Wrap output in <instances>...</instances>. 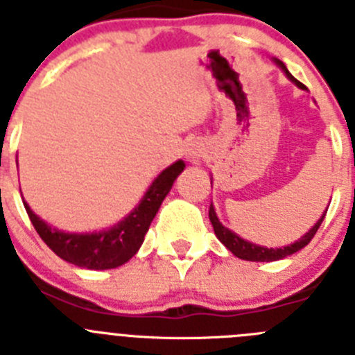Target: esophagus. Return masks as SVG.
<instances>
[{"label":"esophagus","instance_id":"obj_1","mask_svg":"<svg viewBox=\"0 0 355 355\" xmlns=\"http://www.w3.org/2000/svg\"><path fill=\"white\" fill-rule=\"evenodd\" d=\"M187 156H188V159H190V162H199V158H200V150L197 149V147H190V149L187 150Z\"/></svg>","mask_w":355,"mask_h":355}]
</instances>
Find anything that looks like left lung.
I'll return each mask as SVG.
<instances>
[{"mask_svg":"<svg viewBox=\"0 0 355 355\" xmlns=\"http://www.w3.org/2000/svg\"><path fill=\"white\" fill-rule=\"evenodd\" d=\"M275 64L279 65V67L283 69V72L286 74V78L290 81H293L299 89H304V85L300 83V81L295 80L293 76H291L290 72H288L286 65L283 64L281 60H277L275 58ZM213 184V183H211ZM329 208V206H327ZM325 213H327V209L324 211V215L320 216L318 220L315 222V225H313L309 231H307L304 236H300L299 240H295L293 243H290V245L286 247H263V245H256V243H252V241L249 240H243L241 236H238L234 231H231V229H227L225 225H222V222L218 220V216H216V211L215 208H213V205L209 206V220H211V225H213V231H215L216 238L224 243L225 247H227L231 252L236 256V258L240 259H245V261H277V259H283V258H288V256H291V254L299 252L300 249H304V247L309 243V241L313 240V236L316 234V231H318L320 224L324 222L325 218Z\"/></svg>","mask_w":355,"mask_h":355,"instance_id":"left-lung-1","label":"left lung"}]
</instances>
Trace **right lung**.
Wrapping results in <instances>:
<instances>
[{"instance_id":"1","label":"right lung","mask_w":355,"mask_h":355,"mask_svg":"<svg viewBox=\"0 0 355 355\" xmlns=\"http://www.w3.org/2000/svg\"><path fill=\"white\" fill-rule=\"evenodd\" d=\"M184 167L187 165L183 159H178L171 167L159 172L155 181L149 184L139 205L135 206L133 211L128 213L115 225L101 229V231H92V233L62 231L35 215L26 200H23V205L39 236L58 258L80 268H89V270L117 268L139 252L144 243V236L149 231L150 222Z\"/></svg>"}]
</instances>
